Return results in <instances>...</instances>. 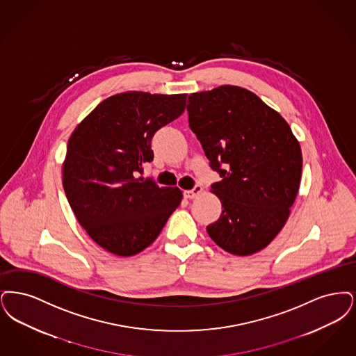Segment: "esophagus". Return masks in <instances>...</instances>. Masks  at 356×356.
Here are the masks:
<instances>
[{
  "label": "esophagus",
  "instance_id": "obj_1",
  "mask_svg": "<svg viewBox=\"0 0 356 356\" xmlns=\"http://www.w3.org/2000/svg\"><path fill=\"white\" fill-rule=\"evenodd\" d=\"M201 191L202 186L197 185L193 190H186L184 195H185V198H187V200H194L197 195H200Z\"/></svg>",
  "mask_w": 356,
  "mask_h": 356
}]
</instances>
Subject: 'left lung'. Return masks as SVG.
<instances>
[{"label": "left lung", "mask_w": 356, "mask_h": 356, "mask_svg": "<svg viewBox=\"0 0 356 356\" xmlns=\"http://www.w3.org/2000/svg\"><path fill=\"white\" fill-rule=\"evenodd\" d=\"M188 126L210 168L222 214L210 238L234 255L266 248L290 216L302 175V152L289 124L262 99L238 86L190 94Z\"/></svg>", "instance_id": "obj_1"}]
</instances>
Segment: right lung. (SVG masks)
<instances>
[{"instance_id": "obj_1", "label": "right lung", "mask_w": 356, "mask_h": 356, "mask_svg": "<svg viewBox=\"0 0 356 356\" xmlns=\"http://www.w3.org/2000/svg\"><path fill=\"white\" fill-rule=\"evenodd\" d=\"M186 94L127 92L101 102L76 127L62 168L66 198L97 245L120 257L150 246L182 201L178 187L143 178L152 138L177 120Z\"/></svg>"}]
</instances>
